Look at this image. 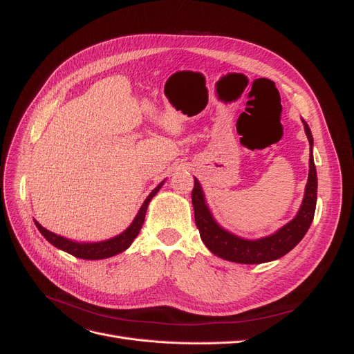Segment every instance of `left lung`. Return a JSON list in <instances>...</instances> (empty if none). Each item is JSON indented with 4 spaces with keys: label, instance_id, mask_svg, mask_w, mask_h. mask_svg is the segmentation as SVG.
<instances>
[{
    "label": "left lung",
    "instance_id": "obj_1",
    "mask_svg": "<svg viewBox=\"0 0 354 354\" xmlns=\"http://www.w3.org/2000/svg\"><path fill=\"white\" fill-rule=\"evenodd\" d=\"M304 130L310 146H313V137L308 125L304 122ZM308 180L306 185V194L303 205L299 208L297 217L289 221L286 226L277 230L272 236H267L259 241H246L234 236V234L223 230L214 221L205 199L201 190L199 181L195 178V186L192 190V203L195 209V223L199 229L201 239L207 245V248L221 259L241 263V264H260L281 259L291 251L294 246L304 238L310 224L315 217L316 199H317V174L313 156L310 155L308 160Z\"/></svg>",
    "mask_w": 354,
    "mask_h": 354
}]
</instances>
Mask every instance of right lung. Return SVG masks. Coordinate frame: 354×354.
Returning a JSON list of instances; mask_svg holds the SVG:
<instances>
[{"label":"right lung","instance_id":"1","mask_svg":"<svg viewBox=\"0 0 354 354\" xmlns=\"http://www.w3.org/2000/svg\"><path fill=\"white\" fill-rule=\"evenodd\" d=\"M160 186H162V183H160L156 189H153L152 194L146 198L140 211L137 212L134 221L131 223V226L128 227L125 232H122L121 234H118V236H115L109 241H103V242H97V243H77V242L68 241L62 236H57L56 233L48 232L38 223H35V224L42 236H44L51 245H55L56 248H59L62 251H66L68 254H71L73 257H78V259H84V260L108 259V257H112V255H116V254L125 251L128 246L133 243V241L136 239L138 232H140V229L143 226L149 202H151V199L158 194Z\"/></svg>","mask_w":354,"mask_h":354}]
</instances>
